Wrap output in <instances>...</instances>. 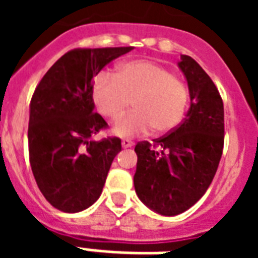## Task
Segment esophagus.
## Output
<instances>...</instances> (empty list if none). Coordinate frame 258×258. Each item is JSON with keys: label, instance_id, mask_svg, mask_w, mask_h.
Here are the masks:
<instances>
[{"label": "esophagus", "instance_id": "obj_1", "mask_svg": "<svg viewBox=\"0 0 258 258\" xmlns=\"http://www.w3.org/2000/svg\"><path fill=\"white\" fill-rule=\"evenodd\" d=\"M121 146H123L124 149L125 148H131V146H134V142L131 140H123L121 141Z\"/></svg>", "mask_w": 258, "mask_h": 258}]
</instances>
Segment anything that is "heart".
Masks as SVG:
<instances>
[{
	"mask_svg": "<svg viewBox=\"0 0 258 258\" xmlns=\"http://www.w3.org/2000/svg\"><path fill=\"white\" fill-rule=\"evenodd\" d=\"M91 98L103 117L116 121L128 109L134 110L113 127L117 137L145 134L152 127L159 134L178 127L188 106L189 90L168 69L149 60L120 63L114 73L98 74Z\"/></svg>",
	"mask_w": 258,
	"mask_h": 258,
	"instance_id": "b5f03b06",
	"label": "heart"
}]
</instances>
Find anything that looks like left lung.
I'll list each match as a JSON object with an SVG mask.
<instances>
[{"label":"left lung","mask_w":258,"mask_h":258,"mask_svg":"<svg viewBox=\"0 0 258 258\" xmlns=\"http://www.w3.org/2000/svg\"><path fill=\"white\" fill-rule=\"evenodd\" d=\"M178 68L189 90L186 117L153 144L135 146V192L151 210L168 217L186 211L205 195L224 146V105L213 80L188 55H181Z\"/></svg>","instance_id":"8db88e82"}]
</instances>
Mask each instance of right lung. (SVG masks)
<instances>
[{"mask_svg": "<svg viewBox=\"0 0 258 258\" xmlns=\"http://www.w3.org/2000/svg\"><path fill=\"white\" fill-rule=\"evenodd\" d=\"M133 47L73 49L51 66L30 102L29 156L44 198L58 210L79 213L101 196L118 138L94 140L106 128L94 113L92 79Z\"/></svg>", "mask_w": 258, "mask_h": 258, "instance_id": "right-lung-1", "label": "right lung"}]
</instances>
